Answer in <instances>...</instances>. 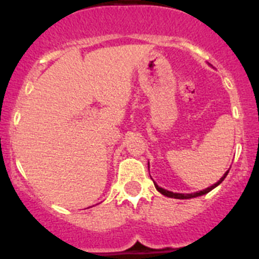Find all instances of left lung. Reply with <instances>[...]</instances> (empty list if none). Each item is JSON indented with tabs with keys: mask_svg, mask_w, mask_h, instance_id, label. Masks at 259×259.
Listing matches in <instances>:
<instances>
[{
	"mask_svg": "<svg viewBox=\"0 0 259 259\" xmlns=\"http://www.w3.org/2000/svg\"><path fill=\"white\" fill-rule=\"evenodd\" d=\"M230 171V170H228ZM228 171L226 174H224L223 176H222V179L219 180L218 183H215L214 185H211V187H209V188H206V189H203V191H200V192H196V193H191V194H183V193H174V192H170V191H166V189H163V188H161V187H158L157 184H155L154 183V185H155V188H157V191L158 192H161L162 194H163V196H167V197H171V198H179V200H188V198H193V197H198V196H202V194H206V193H209L210 191H211V189H214L215 187H217V185H219L221 184L222 182H223L224 180V178H226V176H227V174H228Z\"/></svg>",
	"mask_w": 259,
	"mask_h": 259,
	"instance_id": "8db88e82",
	"label": "left lung"
}]
</instances>
